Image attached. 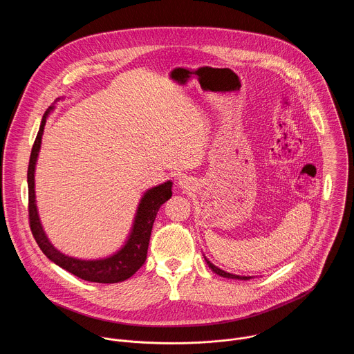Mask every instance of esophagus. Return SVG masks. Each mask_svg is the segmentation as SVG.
<instances>
[{
  "label": "esophagus",
  "instance_id": "1",
  "mask_svg": "<svg viewBox=\"0 0 354 354\" xmlns=\"http://www.w3.org/2000/svg\"><path fill=\"white\" fill-rule=\"evenodd\" d=\"M179 185H180L182 187H187V185H189L187 178H180V179H179Z\"/></svg>",
  "mask_w": 354,
  "mask_h": 354
}]
</instances>
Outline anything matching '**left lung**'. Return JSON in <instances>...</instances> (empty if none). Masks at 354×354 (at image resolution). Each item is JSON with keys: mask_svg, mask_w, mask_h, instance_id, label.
<instances>
[{"mask_svg": "<svg viewBox=\"0 0 354 354\" xmlns=\"http://www.w3.org/2000/svg\"><path fill=\"white\" fill-rule=\"evenodd\" d=\"M206 259V258H205ZM206 262H207V265H209V268L214 272V273H217L218 276H221V277H227V279H236V280H249L250 277H248V276H236V274H232V273H227V272H224V270H221V269H218L217 266H214L212 262H209L207 259H206Z\"/></svg>", "mask_w": 354, "mask_h": 354, "instance_id": "left-lung-1", "label": "left lung"}]
</instances>
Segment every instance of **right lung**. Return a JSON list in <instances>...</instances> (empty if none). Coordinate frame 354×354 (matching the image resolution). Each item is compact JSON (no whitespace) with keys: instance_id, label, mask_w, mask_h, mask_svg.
I'll return each instance as SVG.
<instances>
[{"instance_id":"add662e5","label":"right lung","mask_w":354,"mask_h":354,"mask_svg":"<svg viewBox=\"0 0 354 354\" xmlns=\"http://www.w3.org/2000/svg\"><path fill=\"white\" fill-rule=\"evenodd\" d=\"M53 108L55 106H50L43 115L36 140L32 147L29 167H28V189H29L28 212H29V225L35 236V241L37 242L39 248L50 261L82 280L92 281V283H108V284L124 281L129 277H131L144 265L147 259L151 230H153V224L160 207L172 196V190H171L172 182L168 180L144 193L138 205V210L133 223V230L130 232V236L124 243V246L120 250H118L115 255L105 259H97V261H81V259H75L62 254V252L57 250L47 239L39 220L36 200H35V167H36L39 149L41 144V136H43L46 119L50 111H53Z\"/></svg>"}]
</instances>
